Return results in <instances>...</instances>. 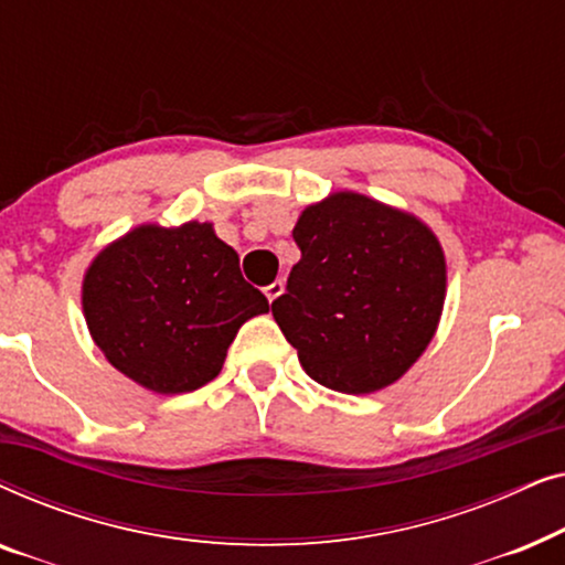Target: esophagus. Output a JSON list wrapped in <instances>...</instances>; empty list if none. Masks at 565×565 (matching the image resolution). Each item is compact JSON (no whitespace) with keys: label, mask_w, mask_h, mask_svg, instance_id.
Here are the masks:
<instances>
[{"label":"esophagus","mask_w":565,"mask_h":565,"mask_svg":"<svg viewBox=\"0 0 565 565\" xmlns=\"http://www.w3.org/2000/svg\"><path fill=\"white\" fill-rule=\"evenodd\" d=\"M282 290H285V282H282V280H275V282H269L267 288H265V296H267L269 303H275V300L282 296Z\"/></svg>","instance_id":"34e87169"}]
</instances>
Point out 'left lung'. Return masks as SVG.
Wrapping results in <instances>:
<instances>
[{"instance_id": "obj_1", "label": "left lung", "mask_w": 565, "mask_h": 565, "mask_svg": "<svg viewBox=\"0 0 565 565\" xmlns=\"http://www.w3.org/2000/svg\"><path fill=\"white\" fill-rule=\"evenodd\" d=\"M300 262L273 303L277 327L316 383L373 393L398 381L435 337L445 257L412 215L337 192L292 228Z\"/></svg>"}]
</instances>
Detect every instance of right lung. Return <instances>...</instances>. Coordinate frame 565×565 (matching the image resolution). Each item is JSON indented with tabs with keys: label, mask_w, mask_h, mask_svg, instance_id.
I'll return each instance as SVG.
<instances>
[{
	"label": "right lung",
	"mask_w": 565,
	"mask_h": 565,
	"mask_svg": "<svg viewBox=\"0 0 565 565\" xmlns=\"http://www.w3.org/2000/svg\"><path fill=\"white\" fill-rule=\"evenodd\" d=\"M84 316L99 350L143 388L190 393L221 373L228 344L267 298L211 223L141 226L99 252L84 277Z\"/></svg>",
	"instance_id": "1"
}]
</instances>
